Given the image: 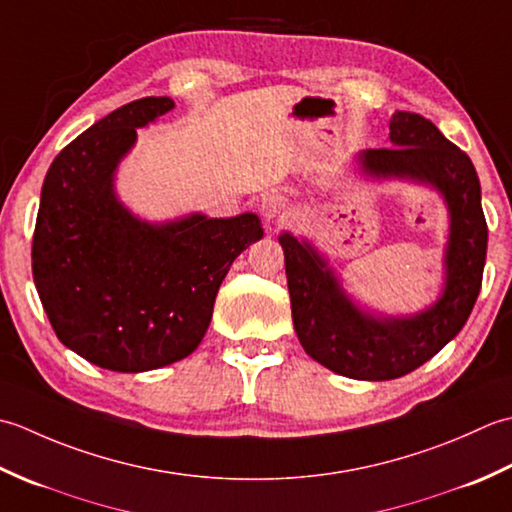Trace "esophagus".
Instances as JSON below:
<instances>
[{"mask_svg": "<svg viewBox=\"0 0 512 512\" xmlns=\"http://www.w3.org/2000/svg\"><path fill=\"white\" fill-rule=\"evenodd\" d=\"M260 214L267 223H278L283 221V218L289 214V201L285 194L280 192H269L263 196V201H260Z\"/></svg>", "mask_w": 512, "mask_h": 512, "instance_id": "1", "label": "esophagus"}]
</instances>
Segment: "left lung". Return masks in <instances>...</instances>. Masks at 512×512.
Listing matches in <instances>:
<instances>
[{
  "label": "left lung",
  "instance_id": "8db88e82",
  "mask_svg": "<svg viewBox=\"0 0 512 512\" xmlns=\"http://www.w3.org/2000/svg\"><path fill=\"white\" fill-rule=\"evenodd\" d=\"M389 130L393 148L362 152V170L435 187L451 216L446 283L435 305L409 318H375L353 305L327 260L307 241L289 232L278 236L302 349L322 367L356 380H393L431 360L466 325L486 263L482 187L468 154L422 114L398 110Z\"/></svg>",
  "mask_w": 512,
  "mask_h": 512
}]
</instances>
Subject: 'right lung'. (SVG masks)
Returning a JSON list of instances; mask_svg holds the SVG:
<instances>
[{
    "label": "right lung",
    "mask_w": 512,
    "mask_h": 512,
    "mask_svg": "<svg viewBox=\"0 0 512 512\" xmlns=\"http://www.w3.org/2000/svg\"><path fill=\"white\" fill-rule=\"evenodd\" d=\"M145 97L68 143L41 187L33 276L57 338L101 369L141 373L183 360L210 327L236 256L263 238L256 214L150 225L114 194L137 128L170 112Z\"/></svg>",
    "instance_id": "obj_1"
}]
</instances>
